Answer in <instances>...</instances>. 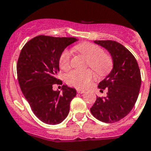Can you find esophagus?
Segmentation results:
<instances>
[{"label": "esophagus", "mask_w": 151, "mask_h": 151, "mask_svg": "<svg viewBox=\"0 0 151 151\" xmlns=\"http://www.w3.org/2000/svg\"><path fill=\"white\" fill-rule=\"evenodd\" d=\"M77 92L79 93V94H83V93H85V90L80 89V88H77Z\"/></svg>", "instance_id": "1"}]
</instances>
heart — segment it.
I'll return each instance as SVG.
<instances>
[{
	"instance_id": "b5f03b06",
	"label": "heart",
	"mask_w": 151,
	"mask_h": 151,
	"mask_svg": "<svg viewBox=\"0 0 151 151\" xmlns=\"http://www.w3.org/2000/svg\"><path fill=\"white\" fill-rule=\"evenodd\" d=\"M75 49L87 59V66L93 69L98 75L104 76L110 71L112 59L109 53L104 52L100 46L89 42H83L75 46ZM59 66L63 71H68L71 66V53L64 50L59 59ZM95 79L91 70L84 71H74L69 72L65 77L68 84L77 88H86Z\"/></svg>"
}]
</instances>
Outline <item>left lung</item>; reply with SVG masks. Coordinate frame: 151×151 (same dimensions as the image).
<instances>
[{"label": "left lung", "mask_w": 151, "mask_h": 151, "mask_svg": "<svg viewBox=\"0 0 151 151\" xmlns=\"http://www.w3.org/2000/svg\"><path fill=\"white\" fill-rule=\"evenodd\" d=\"M95 43L110 53L113 68L98 85L101 91L107 90V95L97 97L90 111L101 122L114 123L127 115L137 101L142 82L140 69L134 56L122 44L112 40H96Z\"/></svg>", "instance_id": "8db88e82"}]
</instances>
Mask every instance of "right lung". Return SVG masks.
I'll list each match as a JSON object with an SVG mask.
<instances>
[{"mask_svg":"<svg viewBox=\"0 0 151 151\" xmlns=\"http://www.w3.org/2000/svg\"><path fill=\"white\" fill-rule=\"evenodd\" d=\"M77 41L73 37H53L41 35L27 42L17 63V75L21 90L39 120L58 124L68 115L70 103L76 96L74 88L66 85L63 92L53 91L57 79L59 59L67 46Z\"/></svg>","mask_w":151,"mask_h":151,"instance_id":"add662e5","label":"right lung"}]
</instances>
